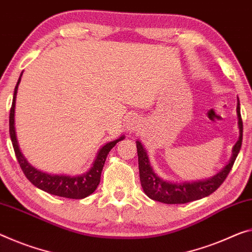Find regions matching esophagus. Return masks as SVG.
I'll list each match as a JSON object with an SVG mask.
<instances>
[{
    "label": "esophagus",
    "instance_id": "obj_1",
    "mask_svg": "<svg viewBox=\"0 0 252 252\" xmlns=\"http://www.w3.org/2000/svg\"><path fill=\"white\" fill-rule=\"evenodd\" d=\"M138 126H139V122L137 121V120H131L129 126H127L130 131H135L138 129Z\"/></svg>",
    "mask_w": 252,
    "mask_h": 252
}]
</instances>
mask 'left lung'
<instances>
[{
  "mask_svg": "<svg viewBox=\"0 0 252 252\" xmlns=\"http://www.w3.org/2000/svg\"><path fill=\"white\" fill-rule=\"evenodd\" d=\"M237 113L239 119V129H240V137L235 143L232 150V157L230 162L223 168L219 174L215 175L212 178L205 179V181H196L191 183H169L159 178L154 173L151 168L149 159H148L147 151L143 149L140 141L137 142V151H138V161H139V175H140L141 186L148 197L157 202L165 203V204H185L191 201H196L205 196H209L213 191L217 190L225 178L229 175L230 170L237 159L239 151L241 149L242 145V132H243V123L240 113V101L238 98Z\"/></svg>",
  "mask_w": 252,
  "mask_h": 252,
  "instance_id": "8db88e82",
  "label": "left lung"
}]
</instances>
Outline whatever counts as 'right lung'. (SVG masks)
<instances>
[{
  "instance_id": "obj_1",
  "label": "right lung",
  "mask_w": 252,
  "mask_h": 252,
  "mask_svg": "<svg viewBox=\"0 0 252 252\" xmlns=\"http://www.w3.org/2000/svg\"><path fill=\"white\" fill-rule=\"evenodd\" d=\"M21 75H20L19 81L17 83V86L14 89L13 94V101H12V106L10 110V137L12 145H13V149L15 153V157H17L19 165L21 167L23 174L26 175V177L29 179L31 184H33L35 187L42 189L49 193L51 195H57V196L66 197V198H73V199H79L87 197L91 195L93 191L96 189L98 186L99 181H101V174L103 166H104L105 159L107 157V154L110 153V150L113 148L120 140H123L125 137H120L119 139L114 141H111L102 148L98 151L96 156V159L93 163L90 171H87L86 174L81 175V176H65V175H51L43 173L35 169L34 167L30 165L27 161V159L23 157L21 151L19 149L17 135H15V129H14V109H15V97H17V92L19 83L21 81Z\"/></svg>"
}]
</instances>
